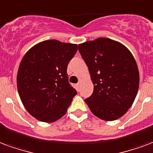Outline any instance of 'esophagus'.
Returning a JSON list of instances; mask_svg holds the SVG:
<instances>
[{
	"label": "esophagus",
	"instance_id": "1",
	"mask_svg": "<svg viewBox=\"0 0 153 153\" xmlns=\"http://www.w3.org/2000/svg\"><path fill=\"white\" fill-rule=\"evenodd\" d=\"M79 86H80V83L79 82H78L76 84V89L78 90V91H79Z\"/></svg>",
	"mask_w": 153,
	"mask_h": 153
}]
</instances>
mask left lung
<instances>
[{"label": "left lung", "mask_w": 153, "mask_h": 153, "mask_svg": "<svg viewBox=\"0 0 153 153\" xmlns=\"http://www.w3.org/2000/svg\"><path fill=\"white\" fill-rule=\"evenodd\" d=\"M94 85L85 99L91 113L105 121L119 118L131 108L136 97L140 74L128 48L108 38H98L79 45Z\"/></svg>", "instance_id": "8db88e82"}]
</instances>
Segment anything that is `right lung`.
I'll return each instance as SVG.
<instances>
[{"mask_svg":"<svg viewBox=\"0 0 153 153\" xmlns=\"http://www.w3.org/2000/svg\"><path fill=\"white\" fill-rule=\"evenodd\" d=\"M77 50V45L50 39L33 46L22 57L17 87L24 107L35 118L53 123L66 113L77 94L66 73Z\"/></svg>","mask_w":153,"mask_h":153,"instance_id":"add662e5","label":"right lung"}]
</instances>
